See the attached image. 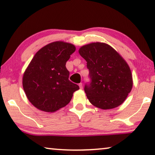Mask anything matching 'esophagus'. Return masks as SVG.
Returning <instances> with one entry per match:
<instances>
[{
	"label": "esophagus",
	"mask_w": 155,
	"mask_h": 155,
	"mask_svg": "<svg viewBox=\"0 0 155 155\" xmlns=\"http://www.w3.org/2000/svg\"><path fill=\"white\" fill-rule=\"evenodd\" d=\"M78 86H79V87L81 89H82L83 88V84H82V83H80L79 84H78Z\"/></svg>",
	"instance_id": "obj_1"
}]
</instances>
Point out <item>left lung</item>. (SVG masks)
I'll return each mask as SVG.
<instances>
[{
  "label": "left lung",
  "mask_w": 155,
  "mask_h": 155,
  "mask_svg": "<svg viewBox=\"0 0 155 155\" xmlns=\"http://www.w3.org/2000/svg\"><path fill=\"white\" fill-rule=\"evenodd\" d=\"M87 61L90 81L84 90L90 103L102 109L120 105L133 87L132 74L122 57L104 43H91L79 49Z\"/></svg>",
  "instance_id": "obj_1"
}]
</instances>
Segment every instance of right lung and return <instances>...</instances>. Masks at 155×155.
I'll list each match as a JSON object with an SVG mask.
<instances>
[{
    "mask_svg": "<svg viewBox=\"0 0 155 155\" xmlns=\"http://www.w3.org/2000/svg\"><path fill=\"white\" fill-rule=\"evenodd\" d=\"M76 48L71 44L55 41L41 48L33 57L23 76L22 85L31 104L46 112H54L71 101L79 89L69 80L65 67Z\"/></svg>",
    "mask_w": 155,
    "mask_h": 155,
    "instance_id": "obj_1",
    "label": "right lung"
}]
</instances>
